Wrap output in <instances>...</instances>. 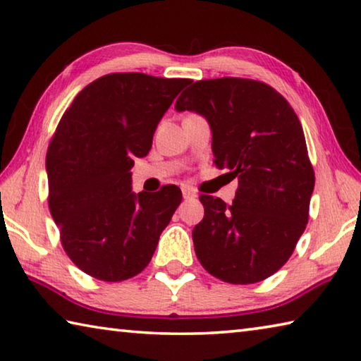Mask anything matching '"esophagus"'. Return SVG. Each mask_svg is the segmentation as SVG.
<instances>
[{
    "label": "esophagus",
    "instance_id": "obj_1",
    "mask_svg": "<svg viewBox=\"0 0 361 361\" xmlns=\"http://www.w3.org/2000/svg\"><path fill=\"white\" fill-rule=\"evenodd\" d=\"M181 191H183V197H185L186 200H188V199H194L195 195H197V194H195L194 189L189 188V186H183Z\"/></svg>",
    "mask_w": 361,
    "mask_h": 361
}]
</instances>
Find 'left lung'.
Listing matches in <instances>:
<instances>
[{"mask_svg": "<svg viewBox=\"0 0 361 361\" xmlns=\"http://www.w3.org/2000/svg\"><path fill=\"white\" fill-rule=\"evenodd\" d=\"M210 122L215 166L239 188L232 205L200 195L195 256L223 282H261L282 267L309 221L315 173L295 109L271 85L245 78L195 81L175 103Z\"/></svg>", "mask_w": 361, "mask_h": 361, "instance_id": "left-lung-1", "label": "left lung"}]
</instances>
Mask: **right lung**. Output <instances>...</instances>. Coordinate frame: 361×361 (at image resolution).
Listing matches in <instances>:
<instances>
[{
	"instance_id": "1",
	"label": "right lung",
	"mask_w": 361,
	"mask_h": 361,
	"mask_svg": "<svg viewBox=\"0 0 361 361\" xmlns=\"http://www.w3.org/2000/svg\"><path fill=\"white\" fill-rule=\"evenodd\" d=\"M189 82L111 73L85 85L60 119L46 156L49 210L65 253L87 276L122 282L149 264L183 195L175 185L135 195L130 169Z\"/></svg>"
}]
</instances>
